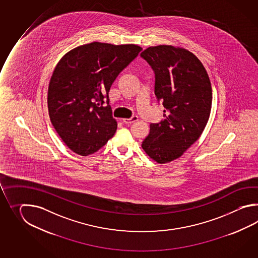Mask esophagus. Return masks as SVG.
I'll return each mask as SVG.
<instances>
[{
    "label": "esophagus",
    "mask_w": 258,
    "mask_h": 258,
    "mask_svg": "<svg viewBox=\"0 0 258 258\" xmlns=\"http://www.w3.org/2000/svg\"><path fill=\"white\" fill-rule=\"evenodd\" d=\"M138 120V117L137 116H133L131 118H129V119H122V122L123 123H125V124H131L133 122H135V121H137Z\"/></svg>",
    "instance_id": "1"
}]
</instances>
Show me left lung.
Instances as JSON below:
<instances>
[{
	"label": "left lung",
	"mask_w": 258,
	"mask_h": 258,
	"mask_svg": "<svg viewBox=\"0 0 258 258\" xmlns=\"http://www.w3.org/2000/svg\"><path fill=\"white\" fill-rule=\"evenodd\" d=\"M155 73V95L164 120L151 123L142 148L163 164L180 158L202 135L212 105V88L203 63L191 51L171 45L141 52Z\"/></svg>",
	"instance_id": "obj_1"
}]
</instances>
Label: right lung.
Wrapping results in <instances>:
<instances>
[{"label": "right lung", "mask_w": 258, "mask_h": 258, "mask_svg": "<svg viewBox=\"0 0 258 258\" xmlns=\"http://www.w3.org/2000/svg\"><path fill=\"white\" fill-rule=\"evenodd\" d=\"M141 50L135 44L95 41L71 49L59 60L49 80L48 110L55 130L72 151L95 153L114 136L117 121L109 91Z\"/></svg>", "instance_id": "obj_1"}]
</instances>
